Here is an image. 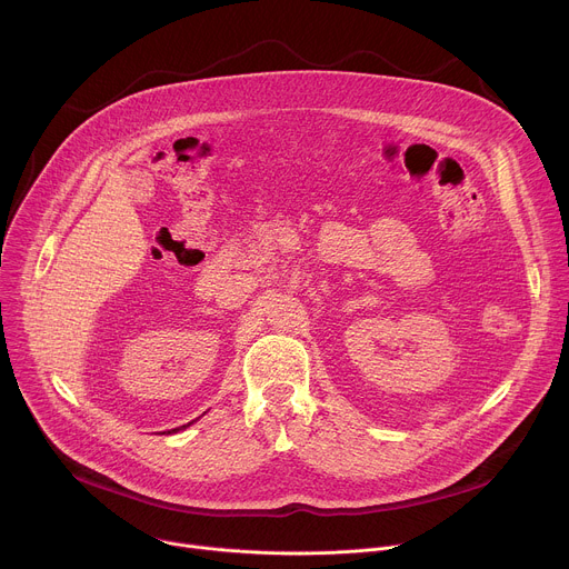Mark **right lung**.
Here are the masks:
<instances>
[{
  "label": "right lung",
  "mask_w": 569,
  "mask_h": 569,
  "mask_svg": "<svg viewBox=\"0 0 569 569\" xmlns=\"http://www.w3.org/2000/svg\"><path fill=\"white\" fill-rule=\"evenodd\" d=\"M189 426H191V423H189ZM189 426H180V428H176V430H169V435H171V432H180V430H184V428H189Z\"/></svg>",
  "instance_id": "1"
}]
</instances>
